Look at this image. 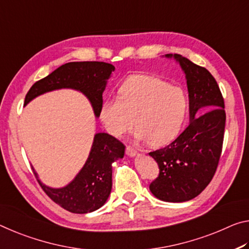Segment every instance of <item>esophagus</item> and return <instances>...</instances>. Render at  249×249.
<instances>
[{
    "instance_id": "obj_1",
    "label": "esophagus",
    "mask_w": 249,
    "mask_h": 249,
    "mask_svg": "<svg viewBox=\"0 0 249 249\" xmlns=\"http://www.w3.org/2000/svg\"><path fill=\"white\" fill-rule=\"evenodd\" d=\"M125 153H127L129 157H136L138 152L136 151V150H134V149L132 148V146L128 145L127 148H125Z\"/></svg>"
}]
</instances>
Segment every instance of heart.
Wrapping results in <instances>:
<instances>
[{"mask_svg":"<svg viewBox=\"0 0 249 249\" xmlns=\"http://www.w3.org/2000/svg\"><path fill=\"white\" fill-rule=\"evenodd\" d=\"M189 107V97L182 87L154 76L132 75L121 84L118 97L101 103L99 119L106 130L118 138L136 122L138 140L163 145L180 133Z\"/></svg>","mask_w":249,"mask_h":249,"instance_id":"obj_1","label":"heart"}]
</instances>
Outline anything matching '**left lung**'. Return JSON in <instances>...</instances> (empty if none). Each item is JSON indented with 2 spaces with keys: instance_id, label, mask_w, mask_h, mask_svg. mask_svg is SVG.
I'll list each match as a JSON object with an SVG mask.
<instances>
[{
  "instance_id": "8db88e82",
  "label": "left lung",
  "mask_w": 249,
  "mask_h": 249,
  "mask_svg": "<svg viewBox=\"0 0 249 249\" xmlns=\"http://www.w3.org/2000/svg\"><path fill=\"white\" fill-rule=\"evenodd\" d=\"M174 58L185 74L190 124L172 143L150 152L160 174L150 191L164 202L190 201L210 184L221 158L226 115L216 80L206 68L178 54Z\"/></svg>"
}]
</instances>
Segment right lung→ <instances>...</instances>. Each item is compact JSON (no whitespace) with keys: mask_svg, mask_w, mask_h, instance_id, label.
Masks as SVG:
<instances>
[{"mask_svg":"<svg viewBox=\"0 0 249 249\" xmlns=\"http://www.w3.org/2000/svg\"><path fill=\"white\" fill-rule=\"evenodd\" d=\"M115 66L104 62H72L58 67L45 78L33 85L24 101L26 106L34 98L58 89H74L88 98L95 117H99L103 92ZM125 146L108 133L99 132L93 142L83 168L71 183L63 187H51L36 178L44 192L56 204L71 213L85 214L100 209L111 192L112 163L124 156Z\"/></svg>","mask_w":249,"mask_h":249,"instance_id":"add662e5","label":"right lung"}]
</instances>
